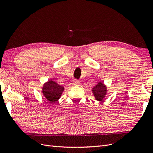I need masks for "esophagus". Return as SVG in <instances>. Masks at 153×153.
Masks as SVG:
<instances>
[{
  "label": "esophagus",
  "instance_id": "1",
  "mask_svg": "<svg viewBox=\"0 0 153 153\" xmlns=\"http://www.w3.org/2000/svg\"><path fill=\"white\" fill-rule=\"evenodd\" d=\"M80 82L79 81H78V80L74 81V83H73V84L75 85H76V86L80 85Z\"/></svg>",
  "mask_w": 153,
  "mask_h": 153
}]
</instances>
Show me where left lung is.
I'll return each mask as SVG.
<instances>
[{
	"mask_svg": "<svg viewBox=\"0 0 153 153\" xmlns=\"http://www.w3.org/2000/svg\"><path fill=\"white\" fill-rule=\"evenodd\" d=\"M107 87L102 82H99L92 89V92L94 96V98L97 101H102L107 94Z\"/></svg>",
	"mask_w": 153,
	"mask_h": 153,
	"instance_id": "8db88e82",
	"label": "left lung"
}]
</instances>
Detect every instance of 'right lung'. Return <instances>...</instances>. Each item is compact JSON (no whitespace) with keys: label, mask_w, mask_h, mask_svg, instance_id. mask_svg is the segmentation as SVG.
Returning <instances> with one entry per match:
<instances>
[{"label":"right lung","mask_w":153,"mask_h":153,"mask_svg":"<svg viewBox=\"0 0 153 153\" xmlns=\"http://www.w3.org/2000/svg\"><path fill=\"white\" fill-rule=\"evenodd\" d=\"M64 90V87L62 85L52 79H49L43 84L41 92L50 103H53L61 98Z\"/></svg>","instance_id":"add662e5"}]
</instances>
